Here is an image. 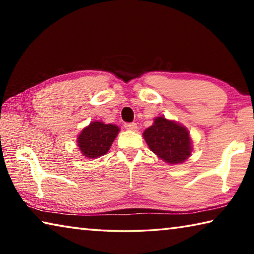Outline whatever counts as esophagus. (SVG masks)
<instances>
[{
	"label": "esophagus",
	"instance_id": "34e87169",
	"mask_svg": "<svg viewBox=\"0 0 254 254\" xmlns=\"http://www.w3.org/2000/svg\"><path fill=\"white\" fill-rule=\"evenodd\" d=\"M124 127H126L127 130L135 131L136 130V124L135 123H126V124H124Z\"/></svg>",
	"mask_w": 254,
	"mask_h": 254
}]
</instances>
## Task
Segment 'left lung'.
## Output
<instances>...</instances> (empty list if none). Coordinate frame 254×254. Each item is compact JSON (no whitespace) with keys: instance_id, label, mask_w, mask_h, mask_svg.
<instances>
[{"instance_id":"1","label":"left lung","mask_w":254,"mask_h":254,"mask_svg":"<svg viewBox=\"0 0 254 254\" xmlns=\"http://www.w3.org/2000/svg\"><path fill=\"white\" fill-rule=\"evenodd\" d=\"M145 142L153 153L169 165H178L191 154V139L186 127L165 117L154 119L143 132Z\"/></svg>"}]
</instances>
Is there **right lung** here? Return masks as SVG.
<instances>
[{"mask_svg":"<svg viewBox=\"0 0 254 254\" xmlns=\"http://www.w3.org/2000/svg\"><path fill=\"white\" fill-rule=\"evenodd\" d=\"M120 131L114 124H105L100 121L89 123L77 136V145L84 157L95 159L109 151Z\"/></svg>","mask_w":254,"mask_h":254,"instance_id":"right-lung-1","label":"right lung"}]
</instances>
